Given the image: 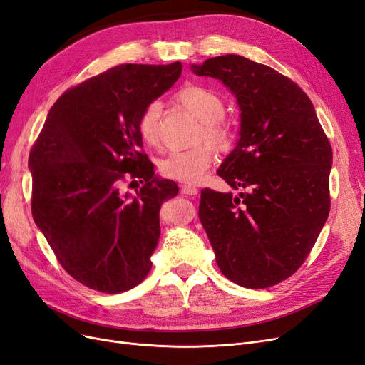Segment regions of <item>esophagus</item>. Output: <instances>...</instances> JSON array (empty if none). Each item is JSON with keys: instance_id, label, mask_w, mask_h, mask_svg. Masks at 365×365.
<instances>
[{"instance_id": "1", "label": "esophagus", "mask_w": 365, "mask_h": 365, "mask_svg": "<svg viewBox=\"0 0 365 365\" xmlns=\"http://www.w3.org/2000/svg\"><path fill=\"white\" fill-rule=\"evenodd\" d=\"M181 192H182L184 195H188V196H196L199 190H197L196 187H193V185H182V187H181Z\"/></svg>"}]
</instances>
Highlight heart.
<instances>
[{"label":"heart","instance_id":"1","mask_svg":"<svg viewBox=\"0 0 365 365\" xmlns=\"http://www.w3.org/2000/svg\"><path fill=\"white\" fill-rule=\"evenodd\" d=\"M177 99L185 110L202 122L199 139H205L219 149H226L231 145V128L222 119L225 115V101L216 91L205 86L190 84L178 92ZM160 116L161 106L154 101L142 110L137 119V133L146 146L155 148L160 143ZM215 157V149L207 143L188 150H175L160 161V172L166 178L196 184L205 177Z\"/></svg>","mask_w":365,"mask_h":365}]
</instances>
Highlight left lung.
<instances>
[{
    "label": "left lung",
    "mask_w": 365,
    "mask_h": 365,
    "mask_svg": "<svg viewBox=\"0 0 365 365\" xmlns=\"http://www.w3.org/2000/svg\"><path fill=\"white\" fill-rule=\"evenodd\" d=\"M192 69L220 80L242 111L240 139L217 175L245 192H200L217 266L246 288L279 284L302 266L329 216L331 143L308 95L278 71L235 54Z\"/></svg>",
    "instance_id": "8db88e82"
}]
</instances>
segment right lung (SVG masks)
<instances>
[{"mask_svg":"<svg viewBox=\"0 0 365 365\" xmlns=\"http://www.w3.org/2000/svg\"><path fill=\"white\" fill-rule=\"evenodd\" d=\"M181 71L180 61L119 65L71 87L31 148L33 219L61 267L92 290H131L153 267L160 208L178 185L155 177L137 119ZM128 179L144 184L135 197L120 190Z\"/></svg>","mask_w":365,"mask_h":365,"instance_id":"right-lung-1","label":"right lung"}]
</instances>
